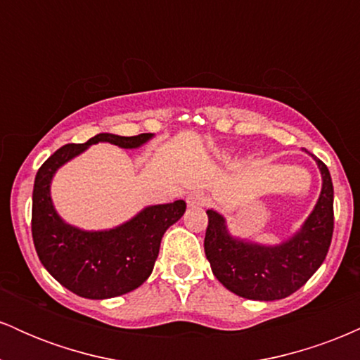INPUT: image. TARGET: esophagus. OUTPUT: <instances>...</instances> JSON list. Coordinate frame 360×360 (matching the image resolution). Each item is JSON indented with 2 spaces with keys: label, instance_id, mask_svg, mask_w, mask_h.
Here are the masks:
<instances>
[{
  "label": "esophagus",
  "instance_id": "esophagus-1",
  "mask_svg": "<svg viewBox=\"0 0 360 360\" xmlns=\"http://www.w3.org/2000/svg\"><path fill=\"white\" fill-rule=\"evenodd\" d=\"M188 205L191 208H203V206L208 205V196L201 191H194L188 196Z\"/></svg>",
  "mask_w": 360,
  "mask_h": 360
}]
</instances>
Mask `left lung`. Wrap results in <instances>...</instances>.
I'll list each match as a JSON object with an SVG mask.
<instances>
[{"instance_id": "left-lung-1", "label": "left lung", "mask_w": 360, "mask_h": 360, "mask_svg": "<svg viewBox=\"0 0 360 360\" xmlns=\"http://www.w3.org/2000/svg\"><path fill=\"white\" fill-rule=\"evenodd\" d=\"M311 157L323 181L320 198L303 226L279 245L232 237L220 213L206 212V259L214 278L237 296L257 301L288 298L323 264L333 235V184L328 167Z\"/></svg>"}]
</instances>
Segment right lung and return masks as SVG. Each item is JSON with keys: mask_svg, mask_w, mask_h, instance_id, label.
Wrapping results in <instances>:
<instances>
[{"mask_svg": "<svg viewBox=\"0 0 360 360\" xmlns=\"http://www.w3.org/2000/svg\"><path fill=\"white\" fill-rule=\"evenodd\" d=\"M154 134L120 137L98 134L86 143H68L49 157L35 176L32 196V237L40 262L53 279L74 295L106 300L134 291L152 274L160 240L186 212V203L147 206L131 220L110 230H81L57 214L51 183L57 169L82 154L89 146L108 142L122 148H139Z\"/></svg>", "mask_w": 360, "mask_h": 360, "instance_id": "add662e5", "label": "right lung"}]
</instances>
